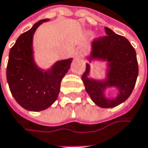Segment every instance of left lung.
Wrapping results in <instances>:
<instances>
[{
  "instance_id": "1",
  "label": "left lung",
  "mask_w": 148,
  "mask_h": 148,
  "mask_svg": "<svg viewBox=\"0 0 148 148\" xmlns=\"http://www.w3.org/2000/svg\"><path fill=\"white\" fill-rule=\"evenodd\" d=\"M106 36L97 37L92 44L91 58L109 62V71L106 82L88 78L89 65L82 76L85 88L91 100L103 108L115 107L124 102L131 95L138 76V62L135 48L124 36L105 27ZM106 86H116L120 94L117 98H106L103 91Z\"/></svg>"
}]
</instances>
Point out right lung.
I'll return each instance as SVG.
<instances>
[{"instance_id": "1", "label": "right lung", "mask_w": 148, "mask_h": 148, "mask_svg": "<svg viewBox=\"0 0 148 148\" xmlns=\"http://www.w3.org/2000/svg\"><path fill=\"white\" fill-rule=\"evenodd\" d=\"M48 19L36 23L21 34L11 47L7 66V79L13 98L28 111H42L58 98L60 83L68 71L71 59L60 60L50 71L40 70L33 60L32 38L37 27Z\"/></svg>"}]
</instances>
